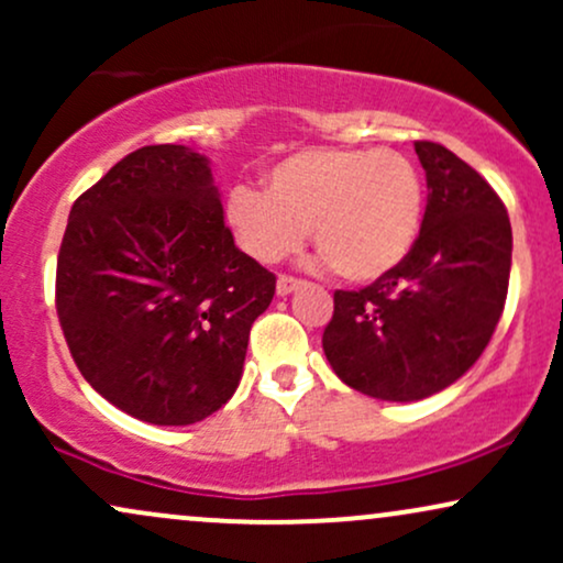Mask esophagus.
I'll return each mask as SVG.
<instances>
[{"label":"esophagus","mask_w":563,"mask_h":563,"mask_svg":"<svg viewBox=\"0 0 563 563\" xmlns=\"http://www.w3.org/2000/svg\"><path fill=\"white\" fill-rule=\"evenodd\" d=\"M301 286V280H296V277H288V275H280L277 277V296H288L294 294L296 288Z\"/></svg>","instance_id":"1"}]
</instances>
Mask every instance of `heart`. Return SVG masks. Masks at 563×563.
Masks as SVG:
<instances>
[{"instance_id":"obj_1","label":"heart","mask_w":563,"mask_h":563,"mask_svg":"<svg viewBox=\"0 0 563 563\" xmlns=\"http://www.w3.org/2000/svg\"><path fill=\"white\" fill-rule=\"evenodd\" d=\"M224 219L251 260H286L312 230L335 273L371 283L399 267L416 245L423 183L397 151H301L267 174L264 192L232 187Z\"/></svg>"}]
</instances>
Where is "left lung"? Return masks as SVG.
Instances as JSON below:
<instances>
[{
	"label": "left lung",
	"mask_w": 563,
	"mask_h": 563,
	"mask_svg": "<svg viewBox=\"0 0 563 563\" xmlns=\"http://www.w3.org/2000/svg\"><path fill=\"white\" fill-rule=\"evenodd\" d=\"M429 200L416 245L367 288L335 290L322 349L335 376L386 402L448 389L493 339L508 296V211L479 172L416 142Z\"/></svg>",
	"instance_id": "8db88e82"
}]
</instances>
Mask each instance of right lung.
Returning <instances> with one entry per match:
<instances>
[{
    "label": "right lung",
    "mask_w": 563,
    "mask_h": 563,
    "mask_svg": "<svg viewBox=\"0 0 563 563\" xmlns=\"http://www.w3.org/2000/svg\"><path fill=\"white\" fill-rule=\"evenodd\" d=\"M275 275L224 224L209 158L147 145L74 203L55 303L70 357L108 402L156 426L203 421L235 394Z\"/></svg>",
    "instance_id": "add662e5"
}]
</instances>
